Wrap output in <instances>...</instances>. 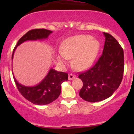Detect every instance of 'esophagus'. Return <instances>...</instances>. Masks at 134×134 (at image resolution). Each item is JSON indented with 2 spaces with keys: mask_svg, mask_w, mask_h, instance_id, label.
<instances>
[{
  "mask_svg": "<svg viewBox=\"0 0 134 134\" xmlns=\"http://www.w3.org/2000/svg\"><path fill=\"white\" fill-rule=\"evenodd\" d=\"M75 77H76V76L75 75H72V74H69V75L68 78L69 80H73L74 78H75Z\"/></svg>",
  "mask_w": 134,
  "mask_h": 134,
  "instance_id": "esophagus-1",
  "label": "esophagus"
}]
</instances>
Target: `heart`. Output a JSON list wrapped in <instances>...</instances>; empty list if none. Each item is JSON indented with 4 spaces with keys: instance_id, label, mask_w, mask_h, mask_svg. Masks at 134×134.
I'll use <instances>...</instances> for the list:
<instances>
[{
    "instance_id": "b5f03b06",
    "label": "heart",
    "mask_w": 134,
    "mask_h": 134,
    "mask_svg": "<svg viewBox=\"0 0 134 134\" xmlns=\"http://www.w3.org/2000/svg\"><path fill=\"white\" fill-rule=\"evenodd\" d=\"M99 42L90 35H78L67 39L56 54L60 64L66 65L69 59L76 69L83 70L90 67L95 60L99 51Z\"/></svg>"
}]
</instances>
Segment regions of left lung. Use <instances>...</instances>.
Here are the masks:
<instances>
[{
	"mask_svg": "<svg viewBox=\"0 0 134 134\" xmlns=\"http://www.w3.org/2000/svg\"><path fill=\"white\" fill-rule=\"evenodd\" d=\"M103 34L105 43L102 56L91 68L78 76L83 82L79 95L87 102L109 98L119 87L123 77V50L111 35Z\"/></svg>",
	"mask_w": 134,
	"mask_h": 134,
	"instance_id": "1",
	"label": "left lung"
}]
</instances>
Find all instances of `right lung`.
I'll use <instances>...</instances> for the list:
<instances>
[{
  "label": "right lung",
  "instance_id": "right-lung-1",
  "mask_svg": "<svg viewBox=\"0 0 134 134\" xmlns=\"http://www.w3.org/2000/svg\"><path fill=\"white\" fill-rule=\"evenodd\" d=\"M52 31L46 29L31 30L26 33L17 43L13 50L12 59L13 58L14 52L17 47L27 41L44 40L48 38ZM17 89L23 96L30 102L39 106L47 105L51 103L58 98L61 93V85L64 81L68 80L67 73L59 72L51 68L47 76L34 86H25L19 83L13 74Z\"/></svg>",
  "mask_w": 134,
  "mask_h": 134
}]
</instances>
